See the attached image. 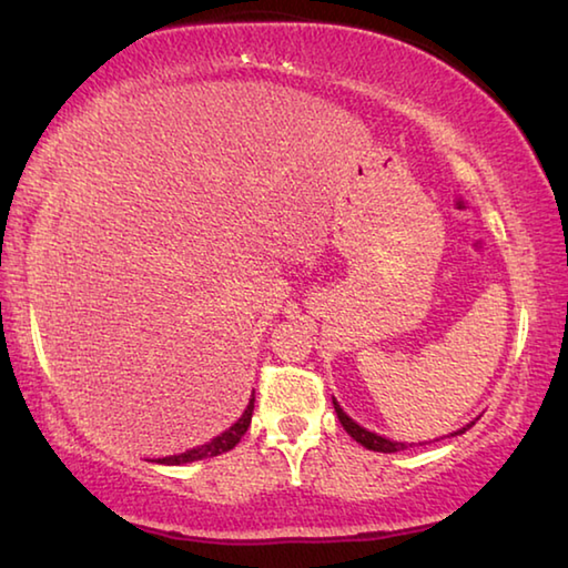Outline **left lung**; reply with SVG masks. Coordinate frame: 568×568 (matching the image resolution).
I'll return each mask as SVG.
<instances>
[{
    "label": "left lung",
    "mask_w": 568,
    "mask_h": 568,
    "mask_svg": "<svg viewBox=\"0 0 568 568\" xmlns=\"http://www.w3.org/2000/svg\"><path fill=\"white\" fill-rule=\"evenodd\" d=\"M332 403H334V413H337L342 427H345V430L349 433V438H352V440H357L359 445H365L367 450H377V453H397V450H405V448H407V443L389 440V438H385V435L372 433V430H367V427H362L359 423L352 420V417H349L345 410H342V405H339L337 399H334V397H332ZM476 420H478V417H476ZM476 420L468 423L466 427H460V430L450 433V435H463V433L468 430L470 425H476ZM410 445H413V443H410Z\"/></svg>",
    "instance_id": "8db88e82"
}]
</instances>
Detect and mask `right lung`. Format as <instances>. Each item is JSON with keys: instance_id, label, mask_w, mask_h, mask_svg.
I'll return each mask as SVG.
<instances>
[{"instance_id": "add662e5", "label": "right lung", "mask_w": 568, "mask_h": 568, "mask_svg": "<svg viewBox=\"0 0 568 568\" xmlns=\"http://www.w3.org/2000/svg\"><path fill=\"white\" fill-rule=\"evenodd\" d=\"M251 415H254V393H251L246 410L241 413L239 420L231 427H226V430H223L221 435H216V438H211L209 443L196 445V448L179 453V455H165V458H155L153 463H161V466H183V463H193V460H203V458H213V455L229 453L241 438H244V433L248 430V425H251Z\"/></svg>"}]
</instances>
